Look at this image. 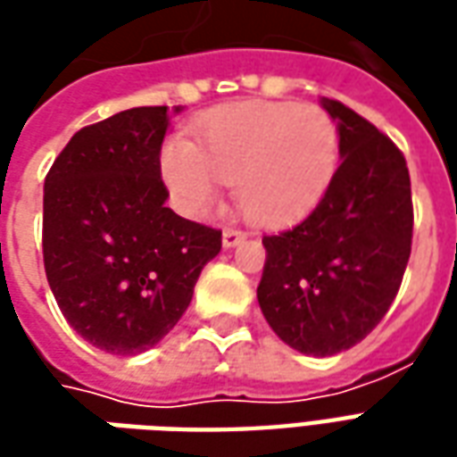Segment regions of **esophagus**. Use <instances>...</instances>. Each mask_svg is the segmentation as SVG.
<instances>
[{
    "label": "esophagus",
    "mask_w": 457,
    "mask_h": 457,
    "mask_svg": "<svg viewBox=\"0 0 457 457\" xmlns=\"http://www.w3.org/2000/svg\"><path fill=\"white\" fill-rule=\"evenodd\" d=\"M247 239V232L245 229H239V228H228L225 232H222V245L225 247H237L239 242H245Z\"/></svg>",
    "instance_id": "34e87169"
}]
</instances>
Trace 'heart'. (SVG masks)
<instances>
[{
    "label": "heart",
    "mask_w": 457,
    "mask_h": 457,
    "mask_svg": "<svg viewBox=\"0 0 457 457\" xmlns=\"http://www.w3.org/2000/svg\"><path fill=\"white\" fill-rule=\"evenodd\" d=\"M336 161V121L323 110L242 103L212 114L190 146L169 144L163 176L190 215L218 208L225 183L249 220L284 225L316 205Z\"/></svg>",
    "instance_id": "b5f03b06"
}]
</instances>
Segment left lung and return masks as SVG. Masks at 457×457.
<instances>
[{"label":"left lung","instance_id":"1","mask_svg":"<svg viewBox=\"0 0 457 457\" xmlns=\"http://www.w3.org/2000/svg\"><path fill=\"white\" fill-rule=\"evenodd\" d=\"M337 121L340 166L296 228L264 235L257 287L271 330L298 353L350 350L386 316L411 254V179L403 154L372 121L323 100Z\"/></svg>","mask_w":457,"mask_h":457}]
</instances>
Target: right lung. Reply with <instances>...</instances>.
<instances>
[{"label": "right lung", "mask_w": 457, "mask_h": 457, "mask_svg": "<svg viewBox=\"0 0 457 457\" xmlns=\"http://www.w3.org/2000/svg\"><path fill=\"white\" fill-rule=\"evenodd\" d=\"M166 107L112 114L75 131L46 176V278L75 333L104 353L169 336L222 247L220 229L166 208Z\"/></svg>", "instance_id": "obj_1"}]
</instances>
